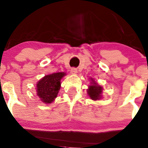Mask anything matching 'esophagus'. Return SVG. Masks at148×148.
I'll return each instance as SVG.
<instances>
[{
	"label": "esophagus",
	"instance_id": "obj_1",
	"mask_svg": "<svg viewBox=\"0 0 148 148\" xmlns=\"http://www.w3.org/2000/svg\"><path fill=\"white\" fill-rule=\"evenodd\" d=\"M71 73L73 75H76L77 73V71L76 69H72L71 70Z\"/></svg>",
	"mask_w": 148,
	"mask_h": 148
}]
</instances>
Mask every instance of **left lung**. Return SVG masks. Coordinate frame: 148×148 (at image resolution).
Wrapping results in <instances>:
<instances>
[{
    "mask_svg": "<svg viewBox=\"0 0 148 148\" xmlns=\"http://www.w3.org/2000/svg\"><path fill=\"white\" fill-rule=\"evenodd\" d=\"M91 84L88 86L87 89V93L89 98L93 100H100L102 98V91L103 88L98 84L97 82L94 80V79L90 77Z\"/></svg>",
    "mask_w": 148,
    "mask_h": 148,
    "instance_id": "obj_1",
    "label": "left lung"
}]
</instances>
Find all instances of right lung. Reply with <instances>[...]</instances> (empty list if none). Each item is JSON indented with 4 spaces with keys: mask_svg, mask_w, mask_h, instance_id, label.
<instances>
[{
    "mask_svg": "<svg viewBox=\"0 0 148 148\" xmlns=\"http://www.w3.org/2000/svg\"><path fill=\"white\" fill-rule=\"evenodd\" d=\"M66 75L64 72L54 73L45 75L37 82L35 89L41 101L49 105L55 100L61 88V79Z\"/></svg>",
    "mask_w": 148,
    "mask_h": 148,
    "instance_id": "right-lung-1",
    "label": "right lung"
}]
</instances>
